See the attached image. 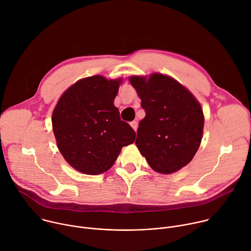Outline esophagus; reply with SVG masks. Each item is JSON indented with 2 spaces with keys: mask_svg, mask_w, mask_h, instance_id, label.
Wrapping results in <instances>:
<instances>
[{
  "mask_svg": "<svg viewBox=\"0 0 251 251\" xmlns=\"http://www.w3.org/2000/svg\"><path fill=\"white\" fill-rule=\"evenodd\" d=\"M130 125H131V127L136 131L137 130V128H138V122L137 121H132L131 123H130Z\"/></svg>",
  "mask_w": 251,
  "mask_h": 251,
  "instance_id": "1",
  "label": "esophagus"
}]
</instances>
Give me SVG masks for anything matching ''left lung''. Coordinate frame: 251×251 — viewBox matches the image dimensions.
I'll list each match as a JSON object with an SVG mask.
<instances>
[{"label":"left lung","instance_id":"1","mask_svg":"<svg viewBox=\"0 0 251 251\" xmlns=\"http://www.w3.org/2000/svg\"><path fill=\"white\" fill-rule=\"evenodd\" d=\"M129 81L146 112L135 142L142 156L161 174H172L187 166L202 138L204 118L200 102L168 75H133Z\"/></svg>","mask_w":251,"mask_h":251}]
</instances>
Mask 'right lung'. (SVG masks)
<instances>
[{
  "mask_svg": "<svg viewBox=\"0 0 251 251\" xmlns=\"http://www.w3.org/2000/svg\"><path fill=\"white\" fill-rule=\"evenodd\" d=\"M121 82L101 75L82 78L65 90L52 112L57 148L80 173L108 171L121 149L135 141V131L113 104Z\"/></svg>",
  "mask_w": 251,
  "mask_h": 251,
  "instance_id": "1",
  "label": "right lung"
}]
</instances>
